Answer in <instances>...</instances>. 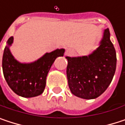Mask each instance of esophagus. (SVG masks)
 Returning a JSON list of instances; mask_svg holds the SVG:
<instances>
[{"label": "esophagus", "mask_w": 125, "mask_h": 125, "mask_svg": "<svg viewBox=\"0 0 125 125\" xmlns=\"http://www.w3.org/2000/svg\"><path fill=\"white\" fill-rule=\"evenodd\" d=\"M66 54L68 55V56H70V55H72L73 54V51L71 50V49H67L66 51Z\"/></svg>", "instance_id": "obj_1"}]
</instances>
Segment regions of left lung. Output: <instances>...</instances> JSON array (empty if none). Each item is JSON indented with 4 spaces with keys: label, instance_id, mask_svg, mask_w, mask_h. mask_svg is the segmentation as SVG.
Returning <instances> with one entry per match:
<instances>
[{
    "label": "left lung",
    "instance_id": "1",
    "mask_svg": "<svg viewBox=\"0 0 125 125\" xmlns=\"http://www.w3.org/2000/svg\"><path fill=\"white\" fill-rule=\"evenodd\" d=\"M66 59V76L72 93L84 99L98 98L110 85L116 70V56L109 30H104L100 46L93 53Z\"/></svg>",
    "mask_w": 125,
    "mask_h": 125
}]
</instances>
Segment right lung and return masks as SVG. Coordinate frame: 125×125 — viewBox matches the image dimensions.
Listing matches in <instances>:
<instances>
[{
	"label": "right lung",
	"instance_id": "1",
	"mask_svg": "<svg viewBox=\"0 0 125 125\" xmlns=\"http://www.w3.org/2000/svg\"><path fill=\"white\" fill-rule=\"evenodd\" d=\"M13 38L7 41L3 56L4 77L13 91L24 98H32L42 94L46 84V77L56 59L63 56L64 49H56L45 53L38 61L31 63L18 62L11 55L9 46Z\"/></svg>",
	"mask_w": 125,
	"mask_h": 125
}]
</instances>
